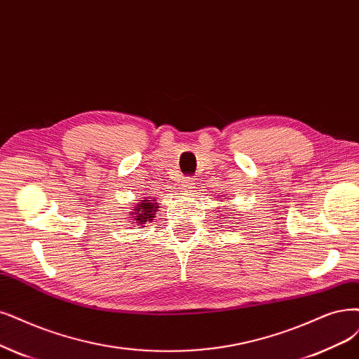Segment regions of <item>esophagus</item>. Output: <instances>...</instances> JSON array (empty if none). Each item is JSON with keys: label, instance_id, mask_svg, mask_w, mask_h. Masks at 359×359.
Segmentation results:
<instances>
[{"label": "esophagus", "instance_id": "34e87169", "mask_svg": "<svg viewBox=\"0 0 359 359\" xmlns=\"http://www.w3.org/2000/svg\"><path fill=\"white\" fill-rule=\"evenodd\" d=\"M195 179H192V177H187L184 179L183 182H182V184H180V189L183 191V192H191V191H194L195 189Z\"/></svg>", "mask_w": 359, "mask_h": 359}]
</instances>
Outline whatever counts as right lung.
Listing matches in <instances>:
<instances>
[{"label":"right lung","mask_w":359,"mask_h":359,"mask_svg":"<svg viewBox=\"0 0 359 359\" xmlns=\"http://www.w3.org/2000/svg\"><path fill=\"white\" fill-rule=\"evenodd\" d=\"M140 203L136 204V207H133L131 211V220H135L133 223H136L137 226L144 228V224L148 222H152L156 211H159L158 203H154L152 198H143V200H139Z\"/></svg>","instance_id":"1"}]
</instances>
